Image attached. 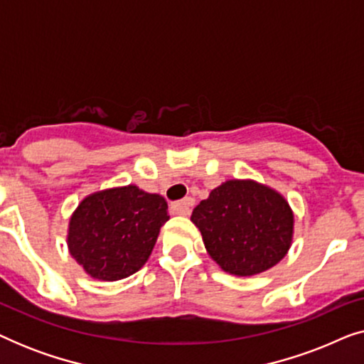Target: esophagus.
<instances>
[{"instance_id": "obj_1", "label": "esophagus", "mask_w": 364, "mask_h": 364, "mask_svg": "<svg viewBox=\"0 0 364 364\" xmlns=\"http://www.w3.org/2000/svg\"><path fill=\"white\" fill-rule=\"evenodd\" d=\"M192 205H193V198L187 197L181 202H173L171 205V210L173 215H188V213H191Z\"/></svg>"}]
</instances>
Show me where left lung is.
<instances>
[{
  "instance_id": "1",
  "label": "left lung",
  "mask_w": 364,
  "mask_h": 364,
  "mask_svg": "<svg viewBox=\"0 0 364 364\" xmlns=\"http://www.w3.org/2000/svg\"><path fill=\"white\" fill-rule=\"evenodd\" d=\"M191 220L223 272L253 277L282 262L295 233V213L275 188L252 178L222 182L193 208Z\"/></svg>"
}]
</instances>
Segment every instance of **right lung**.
Instances as JSON below:
<instances>
[{
  "label": "right lung",
  "mask_w": 364,
  "mask_h": 364,
  "mask_svg": "<svg viewBox=\"0 0 364 364\" xmlns=\"http://www.w3.org/2000/svg\"><path fill=\"white\" fill-rule=\"evenodd\" d=\"M167 208L162 196L134 183L89 193L69 217L68 250L94 280L131 277L151 257Z\"/></svg>",
  "instance_id": "add662e5"
}]
</instances>
